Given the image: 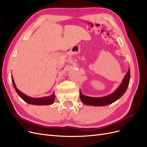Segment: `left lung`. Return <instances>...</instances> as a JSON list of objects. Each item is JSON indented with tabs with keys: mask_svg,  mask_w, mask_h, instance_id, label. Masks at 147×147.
Wrapping results in <instances>:
<instances>
[{
	"mask_svg": "<svg viewBox=\"0 0 147 147\" xmlns=\"http://www.w3.org/2000/svg\"><path fill=\"white\" fill-rule=\"evenodd\" d=\"M130 80V68H129L128 71L126 74L122 82L118 87L115 90L114 92H113L109 95L104 97H90L86 96L82 94L81 90H80V98L82 102L86 105L93 106H104L112 104V102L116 101L117 99L120 98L123 94L125 93L127 87L129 86Z\"/></svg>",
	"mask_w": 147,
	"mask_h": 147,
	"instance_id": "left-lung-1",
	"label": "left lung"
}]
</instances>
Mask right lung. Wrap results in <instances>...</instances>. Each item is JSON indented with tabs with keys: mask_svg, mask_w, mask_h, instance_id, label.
<instances>
[{
	"mask_svg": "<svg viewBox=\"0 0 147 147\" xmlns=\"http://www.w3.org/2000/svg\"><path fill=\"white\" fill-rule=\"evenodd\" d=\"M11 80H12V82L13 84V87H14V88H15V90H16L18 95L20 96L24 101H26L27 103L30 104V105H38V106L49 105H52V104H53V102H54L55 97L54 92L53 93V94H52L51 95H50L49 96L37 98H32V97L26 95L24 93H22L21 91L19 90L16 88L12 76H11Z\"/></svg>",
	"mask_w": 147,
	"mask_h": 147,
	"instance_id": "obj_1",
	"label": "right lung"
}]
</instances>
